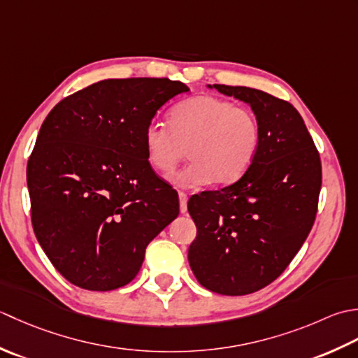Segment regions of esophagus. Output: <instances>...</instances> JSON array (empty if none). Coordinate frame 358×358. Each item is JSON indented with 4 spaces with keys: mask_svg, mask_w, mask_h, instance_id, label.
I'll return each instance as SVG.
<instances>
[{
    "mask_svg": "<svg viewBox=\"0 0 358 358\" xmlns=\"http://www.w3.org/2000/svg\"><path fill=\"white\" fill-rule=\"evenodd\" d=\"M187 202H188L187 193L179 192V208H180V213H187Z\"/></svg>",
    "mask_w": 358,
    "mask_h": 358,
    "instance_id": "obj_1",
    "label": "esophagus"
}]
</instances>
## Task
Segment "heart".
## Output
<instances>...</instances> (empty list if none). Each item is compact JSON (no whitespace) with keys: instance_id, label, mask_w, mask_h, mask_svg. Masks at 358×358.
I'll use <instances>...</instances> for the list:
<instances>
[{"instance_id":"b5f03b06","label":"heart","mask_w":358,"mask_h":358,"mask_svg":"<svg viewBox=\"0 0 358 358\" xmlns=\"http://www.w3.org/2000/svg\"><path fill=\"white\" fill-rule=\"evenodd\" d=\"M261 125L252 109L233 101L196 96L171 109L170 125L152 120L143 129L147 162L159 173H170L185 156L184 169L169 176L179 187L213 182L227 185L249 170L261 147Z\"/></svg>"}]
</instances>
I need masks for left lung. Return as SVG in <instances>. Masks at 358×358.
<instances>
[{
  "label": "left lung",
  "instance_id": "1",
  "mask_svg": "<svg viewBox=\"0 0 358 358\" xmlns=\"http://www.w3.org/2000/svg\"><path fill=\"white\" fill-rule=\"evenodd\" d=\"M208 87L250 105L262 138L238 180L188 201L198 229L188 262L206 289L247 295L278 278L301 249L317 216L322 162L289 101L247 86Z\"/></svg>",
  "mask_w": 358,
  "mask_h": 358
}]
</instances>
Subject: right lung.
<instances>
[{
	"label": "right lung",
	"mask_w": 358,
	"mask_h": 358,
	"mask_svg": "<svg viewBox=\"0 0 358 358\" xmlns=\"http://www.w3.org/2000/svg\"><path fill=\"white\" fill-rule=\"evenodd\" d=\"M188 86L108 78L54 106L27 162L32 227L69 282L113 290L134 280L145 249L179 215L147 162L143 129Z\"/></svg>",
	"instance_id": "obj_1"
}]
</instances>
